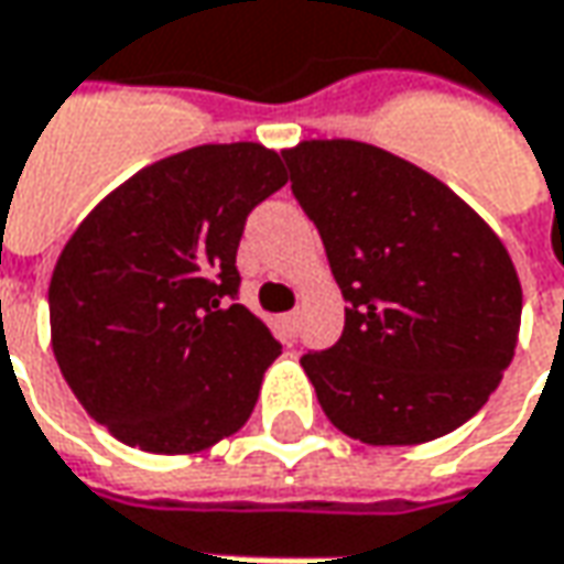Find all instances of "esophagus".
I'll return each instance as SVG.
<instances>
[{"mask_svg": "<svg viewBox=\"0 0 564 564\" xmlns=\"http://www.w3.org/2000/svg\"><path fill=\"white\" fill-rule=\"evenodd\" d=\"M296 324H300V312H286V315H281V327L283 334L293 340V334H296Z\"/></svg>", "mask_w": 564, "mask_h": 564, "instance_id": "1", "label": "esophagus"}]
</instances>
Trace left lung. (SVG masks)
<instances>
[{
    "mask_svg": "<svg viewBox=\"0 0 564 564\" xmlns=\"http://www.w3.org/2000/svg\"><path fill=\"white\" fill-rule=\"evenodd\" d=\"M283 159L349 302L337 346L300 359L324 415L368 446L462 427L518 346L509 249L443 181L387 149L302 140Z\"/></svg>",
    "mask_w": 564,
    "mask_h": 564,
    "instance_id": "8db88e82",
    "label": "left lung"
}]
</instances>
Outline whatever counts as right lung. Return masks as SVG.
<instances>
[{
	"label": "right lung",
	"mask_w": 564,
	"mask_h": 564,
	"mask_svg": "<svg viewBox=\"0 0 564 564\" xmlns=\"http://www.w3.org/2000/svg\"><path fill=\"white\" fill-rule=\"evenodd\" d=\"M286 184L262 143H205L115 186L50 281L52 352L87 415L155 456L243 427L281 343L234 302L246 215Z\"/></svg>",
	"instance_id": "add662e5"
}]
</instances>
